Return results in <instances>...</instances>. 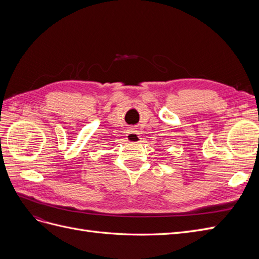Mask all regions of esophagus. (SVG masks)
I'll return each instance as SVG.
<instances>
[{"label": "esophagus", "mask_w": 259, "mask_h": 259, "mask_svg": "<svg viewBox=\"0 0 259 259\" xmlns=\"http://www.w3.org/2000/svg\"><path fill=\"white\" fill-rule=\"evenodd\" d=\"M126 139L127 142L131 144H138L142 142V138H140L139 132L135 128H130L126 133Z\"/></svg>", "instance_id": "esophagus-1"}]
</instances>
